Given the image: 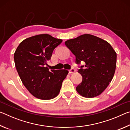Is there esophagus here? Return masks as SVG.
Listing matches in <instances>:
<instances>
[{
	"label": "esophagus",
	"instance_id": "1",
	"mask_svg": "<svg viewBox=\"0 0 130 130\" xmlns=\"http://www.w3.org/2000/svg\"><path fill=\"white\" fill-rule=\"evenodd\" d=\"M75 72V69H73V68H72L70 70H69V73H73Z\"/></svg>",
	"mask_w": 130,
	"mask_h": 130
}]
</instances>
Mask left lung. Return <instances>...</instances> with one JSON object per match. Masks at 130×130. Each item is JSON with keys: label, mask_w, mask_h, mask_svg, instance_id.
<instances>
[{"label": "left lung", "mask_w": 130, "mask_h": 130, "mask_svg": "<svg viewBox=\"0 0 130 130\" xmlns=\"http://www.w3.org/2000/svg\"><path fill=\"white\" fill-rule=\"evenodd\" d=\"M65 45L76 56V63L81 65L78 72L83 80L76 91L83 97L98 96L112 80L116 67V53L108 42L91 34H83L69 39Z\"/></svg>", "instance_id": "1"}]
</instances>
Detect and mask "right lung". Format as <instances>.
Masks as SVG:
<instances>
[{
    "label": "right lung",
    "mask_w": 130,
    "mask_h": 130,
    "mask_svg": "<svg viewBox=\"0 0 130 130\" xmlns=\"http://www.w3.org/2000/svg\"><path fill=\"white\" fill-rule=\"evenodd\" d=\"M62 40L47 34L26 38L19 44L14 53L17 70L30 93L42 100H50L58 95L68 71L49 70L47 61L54 49Z\"/></svg>",
    "instance_id": "add662e5"
}]
</instances>
